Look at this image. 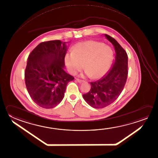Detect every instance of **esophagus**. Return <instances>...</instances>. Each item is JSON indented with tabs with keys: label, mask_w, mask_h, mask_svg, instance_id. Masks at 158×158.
<instances>
[{
	"label": "esophagus",
	"mask_w": 158,
	"mask_h": 158,
	"mask_svg": "<svg viewBox=\"0 0 158 158\" xmlns=\"http://www.w3.org/2000/svg\"><path fill=\"white\" fill-rule=\"evenodd\" d=\"M76 80L79 83H81V82H83L85 81L83 80H81V79H79V78H76Z\"/></svg>",
	"instance_id": "esophagus-1"
}]
</instances>
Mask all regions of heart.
<instances>
[{
	"mask_svg": "<svg viewBox=\"0 0 158 158\" xmlns=\"http://www.w3.org/2000/svg\"><path fill=\"white\" fill-rule=\"evenodd\" d=\"M112 51L104 43L88 40L75 45L72 53L67 55L65 63L69 72L75 75L83 68L92 78L106 73L112 58Z\"/></svg>",
	"mask_w": 158,
	"mask_h": 158,
	"instance_id": "heart-1",
	"label": "heart"
}]
</instances>
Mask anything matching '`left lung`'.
<instances>
[{"mask_svg": "<svg viewBox=\"0 0 158 158\" xmlns=\"http://www.w3.org/2000/svg\"><path fill=\"white\" fill-rule=\"evenodd\" d=\"M114 46L116 56L112 67L104 77L91 82V89L83 95L89 105L95 109L104 108L113 103L123 91L128 75L127 55L114 38L105 35Z\"/></svg>", "mask_w": 158, "mask_h": 158, "instance_id": "8db88e82", "label": "left lung"}]
</instances>
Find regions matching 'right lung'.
Here are the masks:
<instances>
[{
	"mask_svg": "<svg viewBox=\"0 0 158 158\" xmlns=\"http://www.w3.org/2000/svg\"><path fill=\"white\" fill-rule=\"evenodd\" d=\"M65 42L49 40L40 43L30 55L25 69V83L32 100L51 109L62 100L66 86L75 78L64 70Z\"/></svg>",
	"mask_w": 158,
	"mask_h": 158,
	"instance_id": "obj_1",
	"label": "right lung"
}]
</instances>
